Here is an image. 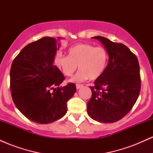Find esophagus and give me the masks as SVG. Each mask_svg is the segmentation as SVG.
Wrapping results in <instances>:
<instances>
[{
	"label": "esophagus",
	"instance_id": "34e87169",
	"mask_svg": "<svg viewBox=\"0 0 153 153\" xmlns=\"http://www.w3.org/2000/svg\"><path fill=\"white\" fill-rule=\"evenodd\" d=\"M83 86V85H82V84H76V88L77 89H79L80 88H81Z\"/></svg>",
	"mask_w": 153,
	"mask_h": 153
}]
</instances>
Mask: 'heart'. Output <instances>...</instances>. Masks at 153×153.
Here are the masks:
<instances>
[{
    "instance_id": "1",
    "label": "heart",
    "mask_w": 153,
    "mask_h": 153,
    "mask_svg": "<svg viewBox=\"0 0 153 153\" xmlns=\"http://www.w3.org/2000/svg\"><path fill=\"white\" fill-rule=\"evenodd\" d=\"M108 52L103 47H96L89 44H78L68 50V56L57 57L55 64L66 76H72L78 68L80 70L72 79L74 82H81L89 78H99L107 66Z\"/></svg>"
}]
</instances>
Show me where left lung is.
Here are the masks:
<instances>
[{"label": "left lung", "instance_id": "left-lung-1", "mask_svg": "<svg viewBox=\"0 0 153 153\" xmlns=\"http://www.w3.org/2000/svg\"><path fill=\"white\" fill-rule=\"evenodd\" d=\"M93 38L103 44L109 57L104 73L90 87L92 96L87 103L88 114L99 122H116L130 111L140 95L138 59L123 44L103 36Z\"/></svg>", "mask_w": 153, "mask_h": 153}]
</instances>
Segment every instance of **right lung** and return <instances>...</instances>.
<instances>
[{
  "mask_svg": "<svg viewBox=\"0 0 153 153\" xmlns=\"http://www.w3.org/2000/svg\"><path fill=\"white\" fill-rule=\"evenodd\" d=\"M59 45L57 46L55 39L48 36L29 44L15 57L10 68L13 102L23 115L38 124H49L64 117L67 102L76 91L72 82L59 87L65 76L54 64Z\"/></svg>",
  "mask_w": 153,
  "mask_h": 153,
  "instance_id": "right-lung-1",
  "label": "right lung"
}]
</instances>
